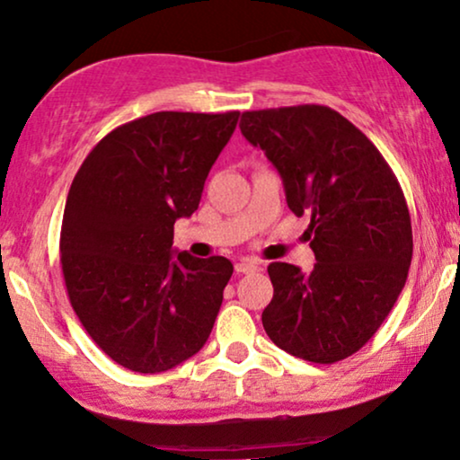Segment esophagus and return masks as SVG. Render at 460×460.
Instances as JSON below:
<instances>
[{"mask_svg": "<svg viewBox=\"0 0 460 460\" xmlns=\"http://www.w3.org/2000/svg\"><path fill=\"white\" fill-rule=\"evenodd\" d=\"M234 270L239 275H243V273H253V270H258V262L256 260H252V258H241L239 262L234 264Z\"/></svg>", "mask_w": 460, "mask_h": 460, "instance_id": "esophagus-1", "label": "esophagus"}]
</instances>
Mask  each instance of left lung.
I'll return each mask as SVG.
<instances>
[{
  "instance_id": "8db88e82",
  "label": "left lung",
  "mask_w": 460,
  "mask_h": 460,
  "mask_svg": "<svg viewBox=\"0 0 460 460\" xmlns=\"http://www.w3.org/2000/svg\"><path fill=\"white\" fill-rule=\"evenodd\" d=\"M241 132L277 168L294 215H311L309 273L273 262L266 334L296 358L332 365L365 345L403 290L411 219L377 146L320 104L247 111Z\"/></svg>"
}]
</instances>
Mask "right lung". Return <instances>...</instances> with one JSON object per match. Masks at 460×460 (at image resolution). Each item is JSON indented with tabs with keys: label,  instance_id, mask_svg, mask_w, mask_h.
<instances>
[{
	"label": "right lung",
	"instance_id": "right-lung-1",
	"mask_svg": "<svg viewBox=\"0 0 460 460\" xmlns=\"http://www.w3.org/2000/svg\"><path fill=\"white\" fill-rule=\"evenodd\" d=\"M239 112L162 111L106 134L72 181L61 270L95 345L136 373H162L207 343L232 277L228 258L174 256V221L204 181Z\"/></svg>",
	"mask_w": 460,
	"mask_h": 460
}]
</instances>
